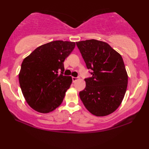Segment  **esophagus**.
<instances>
[{
  "mask_svg": "<svg viewBox=\"0 0 149 149\" xmlns=\"http://www.w3.org/2000/svg\"><path fill=\"white\" fill-rule=\"evenodd\" d=\"M72 82L74 83L75 81L78 80V78H77V77H72Z\"/></svg>",
  "mask_w": 149,
  "mask_h": 149,
  "instance_id": "34e87169",
  "label": "esophagus"
}]
</instances>
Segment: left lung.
<instances>
[{
  "instance_id": "obj_1",
  "label": "left lung",
  "mask_w": 149,
  "mask_h": 149,
  "mask_svg": "<svg viewBox=\"0 0 149 149\" xmlns=\"http://www.w3.org/2000/svg\"><path fill=\"white\" fill-rule=\"evenodd\" d=\"M91 77L79 92L85 108L93 115L103 117L116 111L127 87L128 77L123 58L107 42L95 39L76 42Z\"/></svg>"
}]
</instances>
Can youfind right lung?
Returning a JSON list of instances; mask_svg holds the SVG:
<instances>
[{"label": "right lung", "instance_id": "obj_1", "mask_svg": "<svg viewBox=\"0 0 149 149\" xmlns=\"http://www.w3.org/2000/svg\"><path fill=\"white\" fill-rule=\"evenodd\" d=\"M75 42L55 40L34 49L22 62L19 82L28 105L36 111L48 113L62 104L72 79L63 75L64 62Z\"/></svg>", "mask_w": 149, "mask_h": 149}]
</instances>
